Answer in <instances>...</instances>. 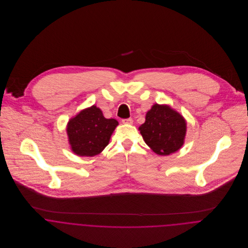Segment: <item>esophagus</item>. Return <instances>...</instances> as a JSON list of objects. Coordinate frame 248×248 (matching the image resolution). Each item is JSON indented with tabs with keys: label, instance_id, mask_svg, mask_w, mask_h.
Wrapping results in <instances>:
<instances>
[{
	"label": "esophagus",
	"instance_id": "esophagus-1",
	"mask_svg": "<svg viewBox=\"0 0 248 248\" xmlns=\"http://www.w3.org/2000/svg\"><path fill=\"white\" fill-rule=\"evenodd\" d=\"M133 122H134V120H133V118H126V119H122V123L123 124H129V125H131V124H133Z\"/></svg>",
	"mask_w": 248,
	"mask_h": 248
}]
</instances>
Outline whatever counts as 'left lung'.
I'll use <instances>...</instances> for the list:
<instances>
[{
  "label": "left lung",
  "instance_id": "left-lung-1",
  "mask_svg": "<svg viewBox=\"0 0 248 248\" xmlns=\"http://www.w3.org/2000/svg\"><path fill=\"white\" fill-rule=\"evenodd\" d=\"M140 131L145 143L155 154L168 155L183 145L186 121L171 107L155 104L146 113Z\"/></svg>",
  "mask_w": 248,
  "mask_h": 248
}]
</instances>
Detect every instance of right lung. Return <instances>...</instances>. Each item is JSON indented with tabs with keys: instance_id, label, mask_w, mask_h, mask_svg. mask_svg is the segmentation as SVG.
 Returning <instances> with one entry per match:
<instances>
[{
	"instance_id": "right-lung-1",
	"label": "right lung",
	"mask_w": 248,
	"mask_h": 248,
	"mask_svg": "<svg viewBox=\"0 0 248 248\" xmlns=\"http://www.w3.org/2000/svg\"><path fill=\"white\" fill-rule=\"evenodd\" d=\"M117 125V120L107 119L102 110L94 105L81 110L67 126L72 152L80 156H94L100 154L108 144Z\"/></svg>"
}]
</instances>
